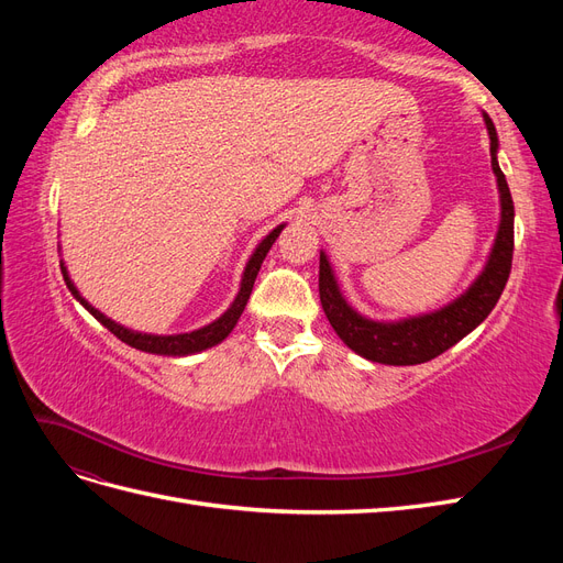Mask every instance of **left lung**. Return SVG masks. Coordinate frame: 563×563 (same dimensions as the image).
<instances>
[{
  "label": "left lung",
  "instance_id": "left-lung-1",
  "mask_svg": "<svg viewBox=\"0 0 563 563\" xmlns=\"http://www.w3.org/2000/svg\"><path fill=\"white\" fill-rule=\"evenodd\" d=\"M484 122L490 135V166L493 174L498 178L500 190V228L496 234V244L490 249L486 267L463 296L449 302L446 308L430 314H420L401 321H373L350 308L343 294H340L333 269L327 261V253H319L321 308L327 312L331 327L340 335V340L368 362L389 366H413L430 362L479 327V323L490 314V310L496 308V302L509 279V269H512L515 203L496 157V126H493L488 114H484Z\"/></svg>",
  "mask_w": 563,
  "mask_h": 563
}]
</instances>
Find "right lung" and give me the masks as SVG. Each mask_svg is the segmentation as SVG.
<instances>
[{"label": "right lung", "instance_id": "right-lung-1", "mask_svg": "<svg viewBox=\"0 0 563 563\" xmlns=\"http://www.w3.org/2000/svg\"><path fill=\"white\" fill-rule=\"evenodd\" d=\"M284 230V225H277L275 230H272L265 240L255 246L253 255L246 263V269H244V277H242V286H240V294H236L234 302L228 308L225 314H220L216 321H211L209 327L203 329H197L192 333H178V335H150V333H139V331H131V329H124L122 323H117L112 319H108L103 312H98L93 305H89L87 300H84L77 291V286L73 284L70 275H67L65 269V263H60V272H63V279L67 284V288H70V294L87 308L103 327L114 333L122 343L141 350V352H150V354H168V356H185V354H195V352H201V350H209L218 343H223V340L230 335V331L234 329V323L240 321L246 302H249V296L253 291V282L255 277H258L261 272V265L265 261L267 251L272 249V244H275V240L279 236V232Z\"/></svg>", "mask_w": 563, "mask_h": 563}]
</instances>
